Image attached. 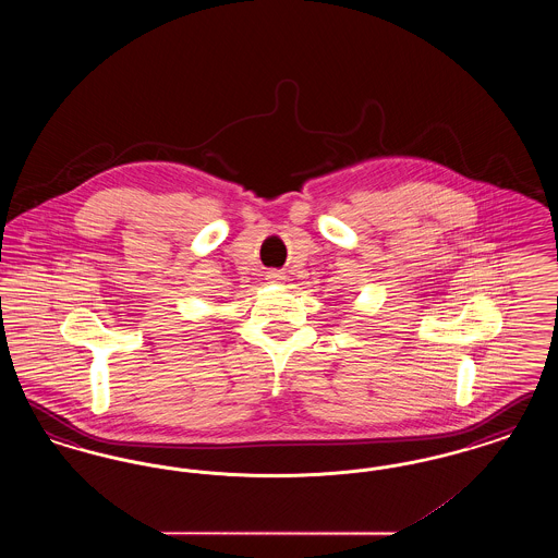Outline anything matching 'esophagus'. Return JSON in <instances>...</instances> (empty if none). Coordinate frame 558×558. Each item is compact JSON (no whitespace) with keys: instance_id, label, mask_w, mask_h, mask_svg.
I'll return each instance as SVG.
<instances>
[{"instance_id":"34e87169","label":"esophagus","mask_w":558,"mask_h":558,"mask_svg":"<svg viewBox=\"0 0 558 558\" xmlns=\"http://www.w3.org/2000/svg\"><path fill=\"white\" fill-rule=\"evenodd\" d=\"M267 278H269L271 282H278V280H282V274H280V271H269Z\"/></svg>"}]
</instances>
